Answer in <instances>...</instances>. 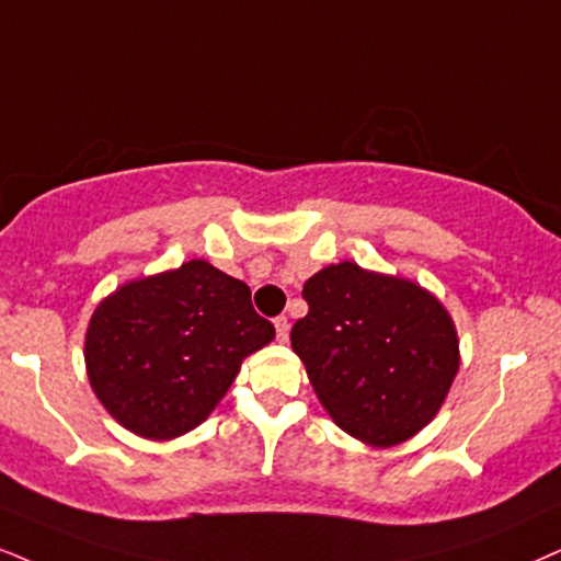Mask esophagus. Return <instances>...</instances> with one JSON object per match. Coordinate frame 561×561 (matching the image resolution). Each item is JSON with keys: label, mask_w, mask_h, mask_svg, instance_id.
Wrapping results in <instances>:
<instances>
[{"label": "esophagus", "mask_w": 561, "mask_h": 561, "mask_svg": "<svg viewBox=\"0 0 561 561\" xmlns=\"http://www.w3.org/2000/svg\"><path fill=\"white\" fill-rule=\"evenodd\" d=\"M274 329H276V339H279V342L285 344L287 336H289V323H287V318H285V316L274 318Z\"/></svg>", "instance_id": "obj_1"}]
</instances>
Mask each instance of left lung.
<instances>
[{
    "mask_svg": "<svg viewBox=\"0 0 561 561\" xmlns=\"http://www.w3.org/2000/svg\"><path fill=\"white\" fill-rule=\"evenodd\" d=\"M302 297L293 350L346 435L388 448L435 420L460 365L456 325L435 295L342 261L310 276Z\"/></svg>",
    "mask_w": 561,
    "mask_h": 561,
    "instance_id": "8db88e82",
    "label": "left lung"
}]
</instances>
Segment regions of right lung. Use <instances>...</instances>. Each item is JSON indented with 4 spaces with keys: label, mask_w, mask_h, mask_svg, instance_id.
<instances>
[{
    "label": "right lung",
    "mask_w": 561,
    "mask_h": 561,
    "mask_svg": "<svg viewBox=\"0 0 561 561\" xmlns=\"http://www.w3.org/2000/svg\"><path fill=\"white\" fill-rule=\"evenodd\" d=\"M272 339L245 282L194 259L105 297L84 333V365L113 420L173 439L207 420L240 363Z\"/></svg>",
    "instance_id": "right-lung-1"
}]
</instances>
